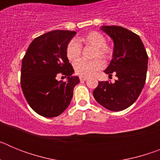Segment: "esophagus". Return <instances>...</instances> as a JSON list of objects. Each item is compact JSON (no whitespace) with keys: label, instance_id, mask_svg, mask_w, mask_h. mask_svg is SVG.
I'll return each instance as SVG.
<instances>
[{"label":"esophagus","instance_id":"1","mask_svg":"<svg viewBox=\"0 0 160 160\" xmlns=\"http://www.w3.org/2000/svg\"><path fill=\"white\" fill-rule=\"evenodd\" d=\"M79 79H80V81H86V80H87V79H88V78L84 77V76H80Z\"/></svg>","mask_w":160,"mask_h":160}]
</instances>
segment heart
Wrapping results in <instances>:
<instances>
[{"mask_svg":"<svg viewBox=\"0 0 160 160\" xmlns=\"http://www.w3.org/2000/svg\"><path fill=\"white\" fill-rule=\"evenodd\" d=\"M81 44L91 46L94 48L93 58L100 57L107 60L111 57L113 49L111 46L106 44V38L102 33L96 31L90 32L76 40H71L66 46V56L70 62H75L80 58L82 53ZM103 67V62L100 58L92 61L79 60L74 63L75 73L80 76L90 77Z\"/></svg>","mask_w":160,"mask_h":160,"instance_id":"b5f03b06","label":"heart"}]
</instances>
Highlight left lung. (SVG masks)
I'll return each instance as SVG.
<instances>
[{"mask_svg":"<svg viewBox=\"0 0 160 160\" xmlns=\"http://www.w3.org/2000/svg\"><path fill=\"white\" fill-rule=\"evenodd\" d=\"M114 42L112 60L104 70L118 78L114 83L98 82L93 95L109 111L125 110L136 101L145 84L148 56L140 38L121 26H101Z\"/></svg>","mask_w":160,"mask_h":160,"instance_id":"1","label":"left lung"}]
</instances>
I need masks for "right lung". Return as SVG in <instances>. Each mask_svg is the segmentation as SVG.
Here are the masks:
<instances>
[{
	"mask_svg": "<svg viewBox=\"0 0 160 160\" xmlns=\"http://www.w3.org/2000/svg\"><path fill=\"white\" fill-rule=\"evenodd\" d=\"M75 31L53 30L31 42L22 65L21 86L29 105L46 118L58 116L69 107L73 88L80 82L66 56ZM68 80L58 81L59 73Z\"/></svg>",
	"mask_w": 160,
	"mask_h": 160,
	"instance_id": "1",
	"label": "right lung"
}]
</instances>
